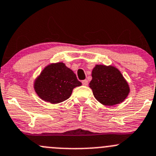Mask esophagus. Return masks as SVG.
I'll list each match as a JSON object with an SVG mask.
<instances>
[{"mask_svg":"<svg viewBox=\"0 0 156 156\" xmlns=\"http://www.w3.org/2000/svg\"><path fill=\"white\" fill-rule=\"evenodd\" d=\"M82 84H84V86H87V84H88V81H87V80H84V81H82Z\"/></svg>","mask_w":156,"mask_h":156,"instance_id":"1","label":"esophagus"}]
</instances>
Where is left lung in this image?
<instances>
[{
  "mask_svg": "<svg viewBox=\"0 0 156 156\" xmlns=\"http://www.w3.org/2000/svg\"><path fill=\"white\" fill-rule=\"evenodd\" d=\"M89 87L94 97L105 106L122 103L130 93L128 83L120 71L112 66L96 65Z\"/></svg>",
  "mask_w": 156,
  "mask_h": 156,
  "instance_id": "obj_1",
  "label": "left lung"
}]
</instances>
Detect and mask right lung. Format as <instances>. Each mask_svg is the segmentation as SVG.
<instances>
[{
    "mask_svg": "<svg viewBox=\"0 0 156 156\" xmlns=\"http://www.w3.org/2000/svg\"><path fill=\"white\" fill-rule=\"evenodd\" d=\"M81 83L63 62L47 66L34 82V89L41 100L52 104L62 103L70 97L75 87Z\"/></svg>",
    "mask_w": 156,
    "mask_h": 156,
    "instance_id": "right-lung-1",
    "label": "right lung"
}]
</instances>
